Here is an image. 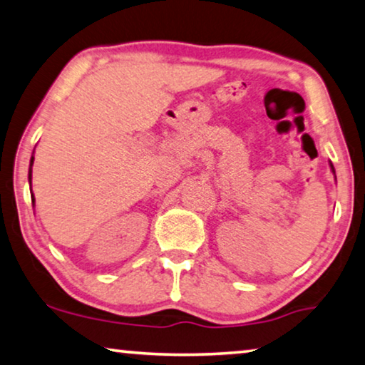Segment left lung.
<instances>
[{"label":"left lung","instance_id":"1","mask_svg":"<svg viewBox=\"0 0 365 365\" xmlns=\"http://www.w3.org/2000/svg\"><path fill=\"white\" fill-rule=\"evenodd\" d=\"M331 168H333V172H334V167H333V164H331Z\"/></svg>","mask_w":365,"mask_h":365}]
</instances>
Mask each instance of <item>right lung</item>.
<instances>
[{
	"label": "right lung",
	"mask_w": 365,
	"mask_h": 365,
	"mask_svg": "<svg viewBox=\"0 0 365 365\" xmlns=\"http://www.w3.org/2000/svg\"><path fill=\"white\" fill-rule=\"evenodd\" d=\"M32 164H34V157H31V164H29V185L32 180ZM32 203H34V195H32Z\"/></svg>",
	"instance_id": "right-lung-1"
}]
</instances>
